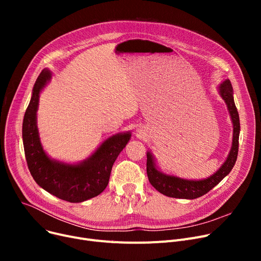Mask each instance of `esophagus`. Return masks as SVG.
Listing matches in <instances>:
<instances>
[{"instance_id": "obj_1", "label": "esophagus", "mask_w": 261, "mask_h": 261, "mask_svg": "<svg viewBox=\"0 0 261 261\" xmlns=\"http://www.w3.org/2000/svg\"><path fill=\"white\" fill-rule=\"evenodd\" d=\"M136 132H138V134H140V135H143V134H144V130H143V128H139L138 130H136Z\"/></svg>"}]
</instances>
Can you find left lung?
Returning a JSON list of instances; mask_svg holds the SVG:
<instances>
[{
	"mask_svg": "<svg viewBox=\"0 0 261 261\" xmlns=\"http://www.w3.org/2000/svg\"><path fill=\"white\" fill-rule=\"evenodd\" d=\"M218 93L224 100L232 125V141L229 152L222 165L212 175L200 180H189L173 174L164 173L158 166L153 153L147 151V175L151 184L161 194L171 198L194 200L207 194L217 184L220 183L234 167L239 145L240 122L239 114L234 101V91L229 79H224L218 86Z\"/></svg>",
	"mask_w": 261,
	"mask_h": 261,
	"instance_id": "8db88e82",
	"label": "left lung"
}]
</instances>
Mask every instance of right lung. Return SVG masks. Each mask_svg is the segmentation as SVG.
<instances>
[{
  "label": "right lung",
  "instance_id": "obj_1",
  "mask_svg": "<svg viewBox=\"0 0 261 261\" xmlns=\"http://www.w3.org/2000/svg\"><path fill=\"white\" fill-rule=\"evenodd\" d=\"M48 68L40 73L23 119L22 138L29 169L36 183L50 195L72 203H80L101 194L106 189L112 166L131 139V132L109 136L87 159L65 163L51 159L40 141L37 112L40 94L49 84Z\"/></svg>",
  "mask_w": 261,
  "mask_h": 261
}]
</instances>
